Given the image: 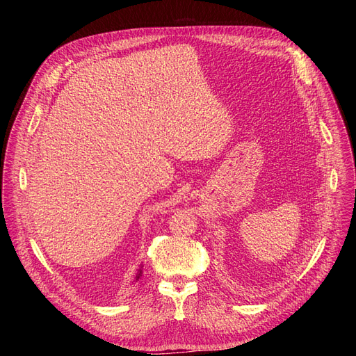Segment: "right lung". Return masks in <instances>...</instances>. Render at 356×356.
I'll list each match as a JSON object with an SVG mask.
<instances>
[{
  "instance_id": "add662e5",
  "label": "right lung",
  "mask_w": 356,
  "mask_h": 356,
  "mask_svg": "<svg viewBox=\"0 0 356 356\" xmlns=\"http://www.w3.org/2000/svg\"><path fill=\"white\" fill-rule=\"evenodd\" d=\"M141 274H143V264L140 266V270H138V273H137V275H136V282H137V280H140Z\"/></svg>"
}]
</instances>
